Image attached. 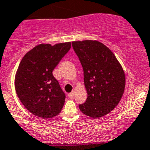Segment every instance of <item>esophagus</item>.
Masks as SVG:
<instances>
[{"mask_svg": "<svg viewBox=\"0 0 150 150\" xmlns=\"http://www.w3.org/2000/svg\"><path fill=\"white\" fill-rule=\"evenodd\" d=\"M74 95H75V91H72L71 93H69L68 94V97L70 98H73Z\"/></svg>", "mask_w": 150, "mask_h": 150, "instance_id": "1", "label": "esophagus"}]
</instances>
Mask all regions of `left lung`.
Wrapping results in <instances>:
<instances>
[{"mask_svg":"<svg viewBox=\"0 0 150 150\" xmlns=\"http://www.w3.org/2000/svg\"><path fill=\"white\" fill-rule=\"evenodd\" d=\"M83 70L87 98L79 105L81 111L93 118L110 113L124 93V71L113 52L102 42L93 40L72 42Z\"/></svg>","mask_w":150,"mask_h":150,"instance_id":"1","label":"left lung"}]
</instances>
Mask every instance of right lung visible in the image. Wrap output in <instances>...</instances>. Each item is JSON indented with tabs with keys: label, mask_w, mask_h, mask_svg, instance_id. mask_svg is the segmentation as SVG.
Here are the masks:
<instances>
[{
	"label": "right lung",
	"mask_w": 150,
	"mask_h": 150,
	"mask_svg": "<svg viewBox=\"0 0 150 150\" xmlns=\"http://www.w3.org/2000/svg\"><path fill=\"white\" fill-rule=\"evenodd\" d=\"M71 48V42L40 44L24 56L16 72L15 87L23 105L43 119L60 114L66 95L52 72Z\"/></svg>",
	"instance_id": "obj_1"
}]
</instances>
